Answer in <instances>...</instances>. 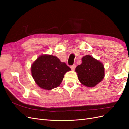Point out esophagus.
<instances>
[{
	"label": "esophagus",
	"instance_id": "obj_1",
	"mask_svg": "<svg viewBox=\"0 0 129 129\" xmlns=\"http://www.w3.org/2000/svg\"><path fill=\"white\" fill-rule=\"evenodd\" d=\"M75 67H76V65L75 64H74L73 65H72V66H70V68L72 69V70H74L75 69Z\"/></svg>",
	"mask_w": 129,
	"mask_h": 129
}]
</instances>
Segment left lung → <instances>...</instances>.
I'll list each match as a JSON object with an SVG mask.
<instances>
[{
  "instance_id": "1",
  "label": "left lung",
  "mask_w": 129,
  "mask_h": 129,
  "mask_svg": "<svg viewBox=\"0 0 129 129\" xmlns=\"http://www.w3.org/2000/svg\"><path fill=\"white\" fill-rule=\"evenodd\" d=\"M102 62L90 55L82 57V63L75 69L79 80L84 85L94 87L103 80L105 76Z\"/></svg>"
}]
</instances>
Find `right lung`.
<instances>
[{
	"label": "right lung",
	"mask_w": 129,
	"mask_h": 129,
	"mask_svg": "<svg viewBox=\"0 0 129 129\" xmlns=\"http://www.w3.org/2000/svg\"><path fill=\"white\" fill-rule=\"evenodd\" d=\"M71 70L65 62L55 56L42 55L33 63L31 75L35 83L40 87L50 90L59 86L65 74Z\"/></svg>",
	"instance_id": "1"
}]
</instances>
